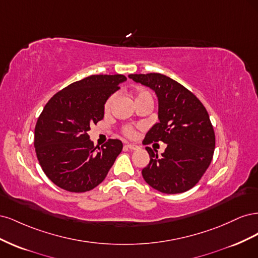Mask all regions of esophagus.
Masks as SVG:
<instances>
[{
    "label": "esophagus",
    "instance_id": "esophagus-1",
    "mask_svg": "<svg viewBox=\"0 0 258 258\" xmlns=\"http://www.w3.org/2000/svg\"><path fill=\"white\" fill-rule=\"evenodd\" d=\"M124 146H126L127 148H129V150H131V151H137V150H139V146L138 145H136V144H126V145H124Z\"/></svg>",
    "mask_w": 258,
    "mask_h": 258
}]
</instances>
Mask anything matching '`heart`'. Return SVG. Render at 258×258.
<instances>
[{"label": "heart", "mask_w": 258, "mask_h": 258, "mask_svg": "<svg viewBox=\"0 0 258 258\" xmlns=\"http://www.w3.org/2000/svg\"><path fill=\"white\" fill-rule=\"evenodd\" d=\"M147 98H151L152 99V95L150 93V91H147V90H143L142 89V90H139L136 93V102H137V101L147 99ZM114 100H115V96L114 95H112L111 97L107 98V100L105 101V104H104V108H105L106 111L110 110L113 102H114ZM122 132H123L124 136H127L129 138H132V137L135 136V130H134V128H132L131 126H126V127H124L122 129Z\"/></svg>", "instance_id": "obj_1"}]
</instances>
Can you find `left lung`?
<instances>
[{
    "mask_svg": "<svg viewBox=\"0 0 258 258\" xmlns=\"http://www.w3.org/2000/svg\"><path fill=\"white\" fill-rule=\"evenodd\" d=\"M158 98L159 122L147 132L143 144L163 142L158 157L151 147L150 163L142 170L145 182L163 194H179L196 185L213 158L215 135L200 100L183 85L160 73L130 74Z\"/></svg>",
    "mask_w": 258,
    "mask_h": 258,
    "instance_id": "obj_1",
    "label": "left lung"
}]
</instances>
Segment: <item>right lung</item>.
Masks as SVG:
<instances>
[{"label": "right lung", "mask_w": 258, "mask_h": 258, "mask_svg": "<svg viewBox=\"0 0 258 258\" xmlns=\"http://www.w3.org/2000/svg\"><path fill=\"white\" fill-rule=\"evenodd\" d=\"M127 80L121 74L91 75L57 92L38 117L34 147L50 181L71 192L97 187L122 150L119 140L95 146L88 131L104 116L107 98Z\"/></svg>", "instance_id": "obj_1"}]
</instances>
